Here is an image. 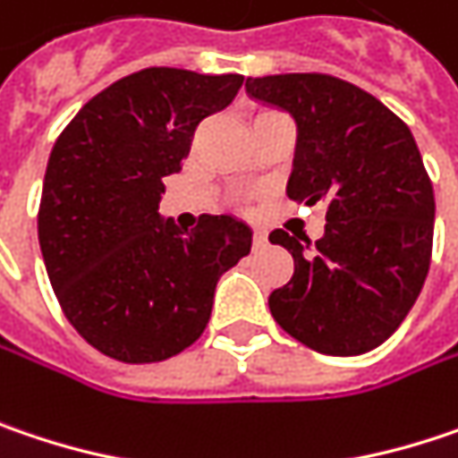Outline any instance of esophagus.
I'll return each mask as SVG.
<instances>
[{
  "label": "esophagus",
  "mask_w": 458,
  "mask_h": 458,
  "mask_svg": "<svg viewBox=\"0 0 458 458\" xmlns=\"http://www.w3.org/2000/svg\"><path fill=\"white\" fill-rule=\"evenodd\" d=\"M266 245H268V234H266V232H255V234H252V247L260 250V247Z\"/></svg>",
  "instance_id": "34e87169"
}]
</instances>
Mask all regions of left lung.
<instances>
[{
	"label": "left lung",
	"mask_w": 458,
	"mask_h": 458,
	"mask_svg": "<svg viewBox=\"0 0 458 458\" xmlns=\"http://www.w3.org/2000/svg\"><path fill=\"white\" fill-rule=\"evenodd\" d=\"M247 93L297 122L289 198L326 203V234H268L294 258L271 292L278 326L320 354L352 357L386 342L430 271L436 195L409 127L376 96L323 72L247 78Z\"/></svg>",
	"instance_id": "left-lung-1"
}]
</instances>
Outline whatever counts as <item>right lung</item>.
I'll return each mask as SVG.
<instances>
[{"instance_id":"right-lung-1","label":"right lung","mask_w":458,"mask_h":458,"mask_svg":"<svg viewBox=\"0 0 458 458\" xmlns=\"http://www.w3.org/2000/svg\"><path fill=\"white\" fill-rule=\"evenodd\" d=\"M242 75L146 67L96 93L51 148L38 242L64 318L101 354L161 362L200 339L213 292L252 234L232 216L180 232L161 221L198 124L232 104Z\"/></svg>"}]
</instances>
